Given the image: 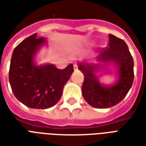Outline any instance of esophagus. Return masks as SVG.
Masks as SVG:
<instances>
[{
    "mask_svg": "<svg viewBox=\"0 0 146 146\" xmlns=\"http://www.w3.org/2000/svg\"><path fill=\"white\" fill-rule=\"evenodd\" d=\"M73 67H74V70H77V65H76V64H74V65H73Z\"/></svg>",
    "mask_w": 146,
    "mask_h": 146,
    "instance_id": "34e87169",
    "label": "esophagus"
}]
</instances>
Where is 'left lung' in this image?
Masks as SVG:
<instances>
[{"mask_svg": "<svg viewBox=\"0 0 146 146\" xmlns=\"http://www.w3.org/2000/svg\"><path fill=\"white\" fill-rule=\"evenodd\" d=\"M109 47L102 49L97 59L101 62H113L116 66L118 79L114 84L106 86L99 82L97 72L105 65L78 62V68L84 76L82 95L92 107L106 109L118 104L124 98L134 81V61L124 40L109 35Z\"/></svg>", "mask_w": 146, "mask_h": 146, "instance_id": "obj_1", "label": "left lung"}]
</instances>
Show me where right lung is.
<instances>
[{
	"label": "right lung",
	"mask_w": 146,
	"mask_h": 146,
	"mask_svg": "<svg viewBox=\"0 0 146 146\" xmlns=\"http://www.w3.org/2000/svg\"><path fill=\"white\" fill-rule=\"evenodd\" d=\"M46 44L36 33L15 48L9 69V82L15 98L33 109H48L59 101L64 85L73 73V64L59 70L52 64L37 66L36 52Z\"/></svg>",
	"instance_id": "1"
}]
</instances>
